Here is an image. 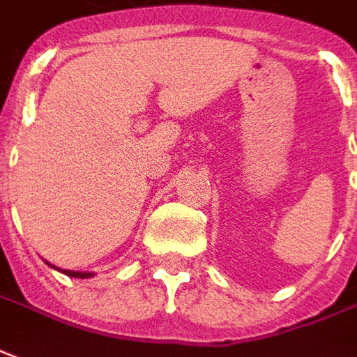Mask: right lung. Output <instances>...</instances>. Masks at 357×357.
Wrapping results in <instances>:
<instances>
[{"label":"right lung","instance_id":"right-lung-1","mask_svg":"<svg viewBox=\"0 0 357 357\" xmlns=\"http://www.w3.org/2000/svg\"><path fill=\"white\" fill-rule=\"evenodd\" d=\"M58 271H60V268H58ZM62 273H64L66 276H73V278H89V276H92L91 273H75V271H62Z\"/></svg>","mask_w":357,"mask_h":357}]
</instances>
